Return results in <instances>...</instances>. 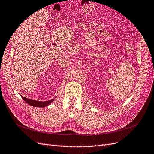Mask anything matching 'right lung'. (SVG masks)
<instances>
[{
	"label": "right lung",
	"instance_id": "obj_1",
	"mask_svg": "<svg viewBox=\"0 0 154 154\" xmlns=\"http://www.w3.org/2000/svg\"><path fill=\"white\" fill-rule=\"evenodd\" d=\"M23 98L27 103H28L29 105L35 106V107H45L47 106L48 105H49L52 102L54 101V98L48 101H36V100H31V99H28L26 98L25 97H23L22 96H21Z\"/></svg>",
	"mask_w": 154,
	"mask_h": 154
}]
</instances>
